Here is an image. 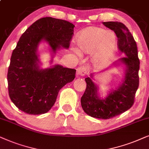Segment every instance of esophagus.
Instances as JSON below:
<instances>
[{"label": "esophagus", "instance_id": "1", "mask_svg": "<svg viewBox=\"0 0 149 149\" xmlns=\"http://www.w3.org/2000/svg\"><path fill=\"white\" fill-rule=\"evenodd\" d=\"M86 73V69L84 67H80L77 69V76H84Z\"/></svg>", "mask_w": 149, "mask_h": 149}]
</instances>
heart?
Masks as SVG:
<instances>
[{"label":"heart","mask_w":149,"mask_h":149,"mask_svg":"<svg viewBox=\"0 0 149 149\" xmlns=\"http://www.w3.org/2000/svg\"><path fill=\"white\" fill-rule=\"evenodd\" d=\"M116 42V37L113 32L101 27L89 26L77 35V48L73 47L72 50L81 55L92 54V64L97 68H103L112 58Z\"/></svg>","instance_id":"1"}]
</instances>
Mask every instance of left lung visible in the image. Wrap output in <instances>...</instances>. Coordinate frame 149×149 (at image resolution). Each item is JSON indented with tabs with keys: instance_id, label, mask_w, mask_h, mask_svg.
Instances as JSON below:
<instances>
[{
	"instance_id": "obj_1",
	"label": "left lung",
	"mask_w": 149,
	"mask_h": 149,
	"mask_svg": "<svg viewBox=\"0 0 149 149\" xmlns=\"http://www.w3.org/2000/svg\"><path fill=\"white\" fill-rule=\"evenodd\" d=\"M103 24L116 33L118 49L125 55L112 65H124L125 76L121 84L103 98L99 93L98 86L92 80L94 73L91 74L85 78L86 88L81 97V106L84 112L92 117L109 119L125 112L134 104L139 86L140 61L136 41L125 25L119 22H105Z\"/></svg>"
}]
</instances>
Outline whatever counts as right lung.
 I'll list each match as a JSON object with an SVG mask.
<instances>
[{
  "label": "right lung",
  "mask_w": 149,
  "mask_h": 149,
  "mask_svg": "<svg viewBox=\"0 0 149 149\" xmlns=\"http://www.w3.org/2000/svg\"><path fill=\"white\" fill-rule=\"evenodd\" d=\"M74 26L66 20L45 17L35 22L22 35L7 73L9 97L19 110L29 114H45L54 106L61 88L74 80V69L60 65L41 69L37 54L43 41L50 47L52 58L62 47L69 48Z\"/></svg>",
  "instance_id": "right-lung-1"
}]
</instances>
